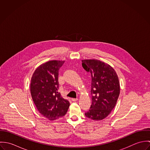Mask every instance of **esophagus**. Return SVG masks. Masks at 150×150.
<instances>
[{
    "label": "esophagus",
    "instance_id": "1",
    "mask_svg": "<svg viewBox=\"0 0 150 150\" xmlns=\"http://www.w3.org/2000/svg\"><path fill=\"white\" fill-rule=\"evenodd\" d=\"M77 100H78L77 98H72V99H71V101H73V102H76V101H77Z\"/></svg>",
    "mask_w": 150,
    "mask_h": 150
}]
</instances>
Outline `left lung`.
<instances>
[{"label": "left lung", "instance_id": "8db88e82", "mask_svg": "<svg viewBox=\"0 0 150 150\" xmlns=\"http://www.w3.org/2000/svg\"><path fill=\"white\" fill-rule=\"evenodd\" d=\"M82 66L92 77V105L85 115L93 120H102L117 103L120 91L118 76L111 66L99 60H82Z\"/></svg>", "mask_w": 150, "mask_h": 150}]
</instances>
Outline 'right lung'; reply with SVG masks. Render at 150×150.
<instances>
[{
  "instance_id": "1",
  "label": "right lung",
  "mask_w": 150,
  "mask_h": 150,
  "mask_svg": "<svg viewBox=\"0 0 150 150\" xmlns=\"http://www.w3.org/2000/svg\"><path fill=\"white\" fill-rule=\"evenodd\" d=\"M64 62L54 60L41 64L31 79L33 101L40 113L51 121L64 116L70 106L58 92L59 70Z\"/></svg>"
}]
</instances>
